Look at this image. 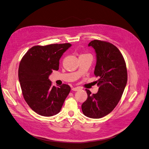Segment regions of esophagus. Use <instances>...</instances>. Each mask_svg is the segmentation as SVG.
Masks as SVG:
<instances>
[{"label": "esophagus", "mask_w": 149, "mask_h": 149, "mask_svg": "<svg viewBox=\"0 0 149 149\" xmlns=\"http://www.w3.org/2000/svg\"><path fill=\"white\" fill-rule=\"evenodd\" d=\"M80 87H73L72 88V90L73 91H79L80 90Z\"/></svg>", "instance_id": "34e87169"}]
</instances>
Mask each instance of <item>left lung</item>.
<instances>
[{
	"label": "left lung",
	"mask_w": 149,
	"mask_h": 149,
	"mask_svg": "<svg viewBox=\"0 0 149 149\" xmlns=\"http://www.w3.org/2000/svg\"><path fill=\"white\" fill-rule=\"evenodd\" d=\"M88 45L96 53L94 74L99 77L96 81L99 90L92 95L86 89L87 99L81 108L87 117L100 118L110 113L119 102L127 83V69L123 55L113 44L95 39Z\"/></svg>",
	"instance_id": "1"
}]
</instances>
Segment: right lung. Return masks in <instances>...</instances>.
<instances>
[{
  "label": "right lung",
  "mask_w": 149,
  "mask_h": 149,
  "mask_svg": "<svg viewBox=\"0 0 149 149\" xmlns=\"http://www.w3.org/2000/svg\"><path fill=\"white\" fill-rule=\"evenodd\" d=\"M69 43L35 45L23 56L18 68L22 94L28 105L37 114L49 117L60 112L71 91L69 85L56 87L48 79L57 71L59 60Z\"/></svg>",
  "instance_id": "obj_1"
}]
</instances>
